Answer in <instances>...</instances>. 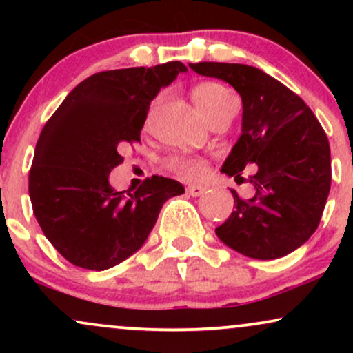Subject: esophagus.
Segmentation results:
<instances>
[{
  "label": "esophagus",
  "instance_id": "esophagus-1",
  "mask_svg": "<svg viewBox=\"0 0 353 353\" xmlns=\"http://www.w3.org/2000/svg\"><path fill=\"white\" fill-rule=\"evenodd\" d=\"M185 192L192 197H199L201 194L205 192V188H202V185H188V188H185Z\"/></svg>",
  "mask_w": 353,
  "mask_h": 353
}]
</instances>
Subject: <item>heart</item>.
<instances>
[{
  "instance_id": "1",
  "label": "heart",
  "mask_w": 353,
  "mask_h": 353,
  "mask_svg": "<svg viewBox=\"0 0 353 353\" xmlns=\"http://www.w3.org/2000/svg\"><path fill=\"white\" fill-rule=\"evenodd\" d=\"M192 99L201 114L208 121L216 116L217 112L224 111L232 103H236V98L230 94L228 89L217 83L199 84L192 91ZM168 168L172 172L179 174L181 177H185V179H197L204 174L205 163L199 157L172 156L171 159H168Z\"/></svg>"
}]
</instances>
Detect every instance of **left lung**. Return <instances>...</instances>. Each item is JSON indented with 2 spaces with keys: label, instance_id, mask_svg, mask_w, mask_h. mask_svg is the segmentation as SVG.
<instances>
[{
  "label": "left lung",
  "instance_id": "left-lung-1",
  "mask_svg": "<svg viewBox=\"0 0 353 353\" xmlns=\"http://www.w3.org/2000/svg\"><path fill=\"white\" fill-rule=\"evenodd\" d=\"M197 74L225 81L242 98V134L221 171L241 177L254 164L250 199L216 229L239 254L261 261L294 252L317 229L330 192V145L303 101L272 76L247 64H189Z\"/></svg>",
  "mask_w": 353,
  "mask_h": 353
}]
</instances>
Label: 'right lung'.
<instances>
[{"instance_id": "1", "label": "right lung", "mask_w": 353, "mask_h": 353, "mask_svg": "<svg viewBox=\"0 0 353 353\" xmlns=\"http://www.w3.org/2000/svg\"><path fill=\"white\" fill-rule=\"evenodd\" d=\"M188 68L96 72L79 83L44 124L30 171V197L44 236L71 264L106 270L131 257L156 224L164 202L184 194L181 182L148 177L124 196L109 184L123 163L119 149L141 141L149 104Z\"/></svg>"}]
</instances>
